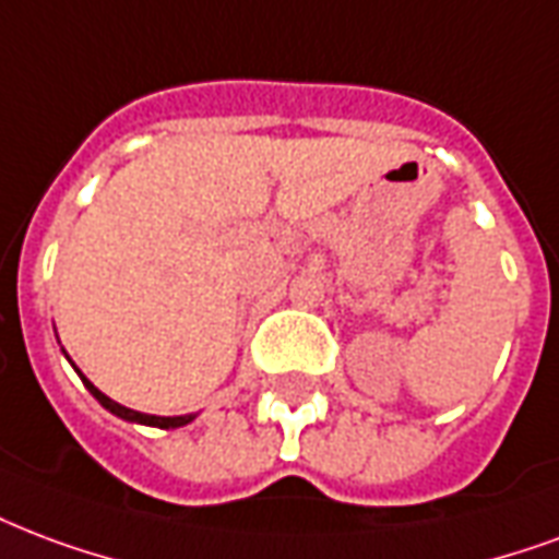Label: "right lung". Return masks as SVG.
<instances>
[{
	"label": "right lung",
	"mask_w": 559,
	"mask_h": 559,
	"mask_svg": "<svg viewBox=\"0 0 559 559\" xmlns=\"http://www.w3.org/2000/svg\"><path fill=\"white\" fill-rule=\"evenodd\" d=\"M82 376V373H80ZM82 382H85V388H88L91 394L100 400L103 408H109L111 415L123 417V420H135V424H147V427H159V429H177V427H186L189 420H192V415H180V417H156V415H142V412H132V408L121 406V403H115V400H109V396L103 394V391H97L94 384L82 376Z\"/></svg>",
	"instance_id": "right-lung-1"
}]
</instances>
